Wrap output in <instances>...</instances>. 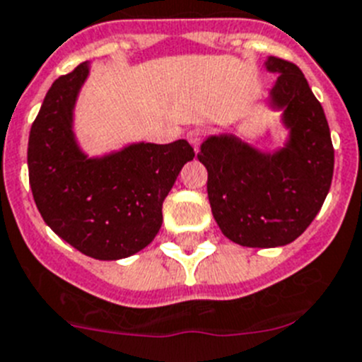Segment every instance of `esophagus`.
I'll return each mask as SVG.
<instances>
[{
	"label": "esophagus",
	"mask_w": 362,
	"mask_h": 362,
	"mask_svg": "<svg viewBox=\"0 0 362 362\" xmlns=\"http://www.w3.org/2000/svg\"><path fill=\"white\" fill-rule=\"evenodd\" d=\"M205 136V129L202 128H194L191 129V132H187V141L191 142V146L194 148V151H198V148H200V142L204 141Z\"/></svg>",
	"instance_id": "esophagus-1"
}]
</instances>
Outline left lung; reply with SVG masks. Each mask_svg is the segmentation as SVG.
Masks as SVG:
<instances>
[{
	"mask_svg": "<svg viewBox=\"0 0 362 362\" xmlns=\"http://www.w3.org/2000/svg\"><path fill=\"white\" fill-rule=\"evenodd\" d=\"M263 66L278 74L265 106L281 113V148L263 151L221 132L202 142L198 160L207 169V197L223 236L272 249L301 236L321 209L334 175V146L323 106L303 71L272 55Z\"/></svg>",
	"mask_w": 362,
	"mask_h": 362,
	"instance_id": "1",
	"label": "left lung"
}]
</instances>
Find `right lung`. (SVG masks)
Listing matches in <instances>:
<instances>
[{"instance_id": "1", "label": "right lung", "mask_w": 362, "mask_h": 362, "mask_svg": "<svg viewBox=\"0 0 362 362\" xmlns=\"http://www.w3.org/2000/svg\"><path fill=\"white\" fill-rule=\"evenodd\" d=\"M90 63L48 90L28 136V178L45 223L61 240L95 259H122L153 242L162 204L193 148L132 142L90 157L76 135V104Z\"/></svg>"}]
</instances>
